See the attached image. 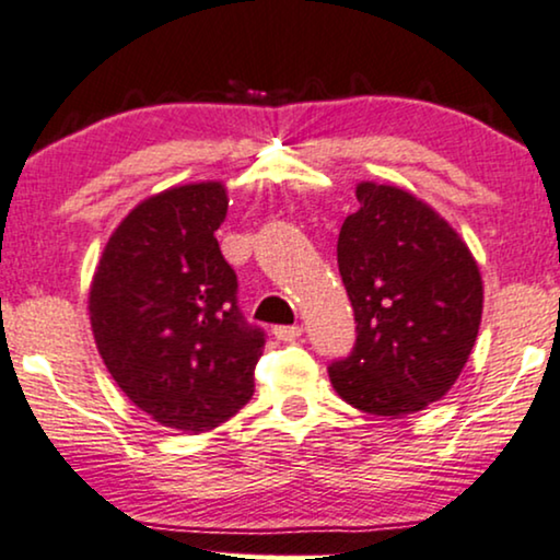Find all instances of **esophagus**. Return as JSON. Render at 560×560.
I'll return each instance as SVG.
<instances>
[{"instance_id": "obj_1", "label": "esophagus", "mask_w": 560, "mask_h": 560, "mask_svg": "<svg viewBox=\"0 0 560 560\" xmlns=\"http://www.w3.org/2000/svg\"><path fill=\"white\" fill-rule=\"evenodd\" d=\"M303 327H299V324H293V327H275V337H278L280 342H295L301 337Z\"/></svg>"}]
</instances>
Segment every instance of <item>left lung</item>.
<instances>
[{"label":"left lung","mask_w":560,"mask_h":560,"mask_svg":"<svg viewBox=\"0 0 560 560\" xmlns=\"http://www.w3.org/2000/svg\"><path fill=\"white\" fill-rule=\"evenodd\" d=\"M345 218L337 267L355 312V345L329 365L345 402L402 418L457 382L482 316L478 261L459 233L410 191L363 182Z\"/></svg>","instance_id":"1"}]
</instances>
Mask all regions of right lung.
Segmentation results:
<instances>
[{
    "mask_svg": "<svg viewBox=\"0 0 560 560\" xmlns=\"http://www.w3.org/2000/svg\"><path fill=\"white\" fill-rule=\"evenodd\" d=\"M225 212L220 182L144 199L112 233L90 282V327L108 374L142 412L184 433L236 416L265 348L220 254Z\"/></svg>",
    "mask_w": 560,
    "mask_h": 560,
    "instance_id": "1",
    "label": "right lung"
}]
</instances>
